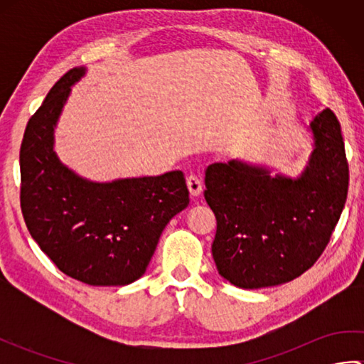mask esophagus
I'll return each instance as SVG.
<instances>
[{
  "label": "esophagus",
  "instance_id": "obj_1",
  "mask_svg": "<svg viewBox=\"0 0 364 364\" xmlns=\"http://www.w3.org/2000/svg\"><path fill=\"white\" fill-rule=\"evenodd\" d=\"M188 188H189L191 196L197 197V196L202 194V191H203L202 178L197 176V175H189L188 176Z\"/></svg>",
  "mask_w": 364,
  "mask_h": 364
}]
</instances>
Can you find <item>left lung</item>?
I'll return each instance as SVG.
<instances>
[{
	"label": "left lung",
	"instance_id": "1",
	"mask_svg": "<svg viewBox=\"0 0 364 364\" xmlns=\"http://www.w3.org/2000/svg\"><path fill=\"white\" fill-rule=\"evenodd\" d=\"M313 151L297 178L244 161L214 162L205 200L218 220L213 258L244 289L288 283L326 250L349 189L341 125L328 107L310 123Z\"/></svg>",
	"mask_w": 364,
	"mask_h": 364
}]
</instances>
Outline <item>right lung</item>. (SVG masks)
I'll return each instance as SVG.
<instances>
[{
  "label": "right lung",
  "instance_id": "1",
  "mask_svg": "<svg viewBox=\"0 0 364 364\" xmlns=\"http://www.w3.org/2000/svg\"><path fill=\"white\" fill-rule=\"evenodd\" d=\"M75 67L29 119L20 149V205L31 236L60 272L92 286H125L141 278L162 230L189 205L181 170L95 183L76 175L54 151V128Z\"/></svg>",
  "mask_w": 364,
  "mask_h": 364
}]
</instances>
